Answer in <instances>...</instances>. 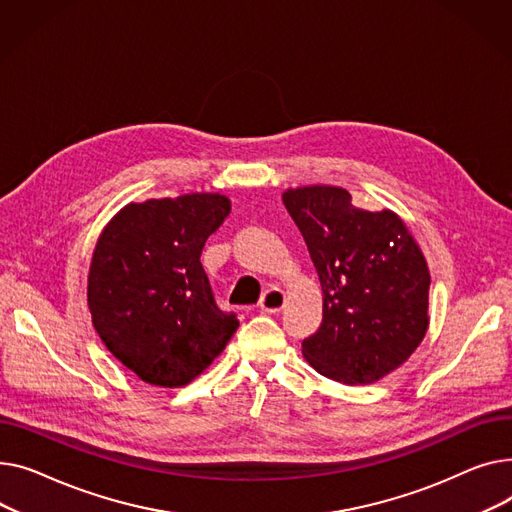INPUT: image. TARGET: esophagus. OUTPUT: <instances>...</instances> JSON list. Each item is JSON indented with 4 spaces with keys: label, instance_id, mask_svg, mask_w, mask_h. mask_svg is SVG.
I'll return each mask as SVG.
<instances>
[{
    "label": "esophagus",
    "instance_id": "1",
    "mask_svg": "<svg viewBox=\"0 0 512 512\" xmlns=\"http://www.w3.org/2000/svg\"><path fill=\"white\" fill-rule=\"evenodd\" d=\"M285 306V291L279 287H270L260 299V310L268 314H277Z\"/></svg>",
    "mask_w": 512,
    "mask_h": 512
}]
</instances>
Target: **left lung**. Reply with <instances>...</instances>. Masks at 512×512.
<instances>
[{
  "mask_svg": "<svg viewBox=\"0 0 512 512\" xmlns=\"http://www.w3.org/2000/svg\"><path fill=\"white\" fill-rule=\"evenodd\" d=\"M322 285V324L302 343L308 364L343 384H372L424 341L428 262L393 210L370 213L337 186L283 194Z\"/></svg>",
  "mask_w": 512,
  "mask_h": 512,
  "instance_id": "1",
  "label": "left lung"
}]
</instances>
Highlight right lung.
Returning a JSON list of instances; mask_svg holds the SVG:
<instances>
[{"label":"right lung","mask_w":512,"mask_h":512,"mask_svg":"<svg viewBox=\"0 0 512 512\" xmlns=\"http://www.w3.org/2000/svg\"><path fill=\"white\" fill-rule=\"evenodd\" d=\"M229 210L227 196L208 192L130 202L97 239L86 289L93 326L148 384L192 382L239 326L219 310L200 262Z\"/></svg>","instance_id":"add662e5"}]
</instances>
